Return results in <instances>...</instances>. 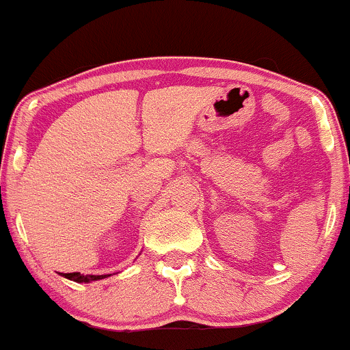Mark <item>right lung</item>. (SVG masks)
<instances>
[{
	"label": "right lung",
	"instance_id": "add662e5",
	"mask_svg": "<svg viewBox=\"0 0 350 350\" xmlns=\"http://www.w3.org/2000/svg\"><path fill=\"white\" fill-rule=\"evenodd\" d=\"M64 278L75 281V283H92V281H98L103 278H108L111 275H82V273L75 271V273H60Z\"/></svg>",
	"mask_w": 350,
	"mask_h": 350
}]
</instances>
